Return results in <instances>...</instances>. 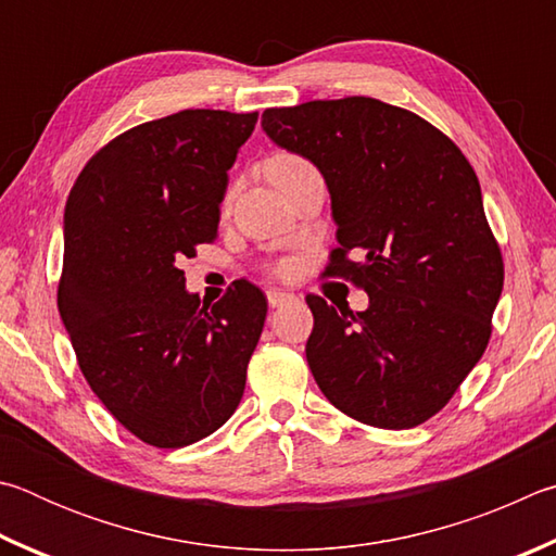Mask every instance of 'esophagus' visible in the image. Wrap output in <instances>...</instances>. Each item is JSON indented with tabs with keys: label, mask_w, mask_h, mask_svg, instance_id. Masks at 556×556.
<instances>
[{
	"label": "esophagus",
	"mask_w": 556,
	"mask_h": 556,
	"mask_svg": "<svg viewBox=\"0 0 556 556\" xmlns=\"http://www.w3.org/2000/svg\"><path fill=\"white\" fill-rule=\"evenodd\" d=\"M268 305L270 307H280V305H286V303H290V300H295V295L293 293H286V290H268Z\"/></svg>",
	"instance_id": "esophagus-1"
}]
</instances>
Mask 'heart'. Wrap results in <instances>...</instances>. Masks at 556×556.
I'll return each instance as SVG.
<instances>
[{"instance_id": "b5f03b06", "label": "heart", "mask_w": 556, "mask_h": 556, "mask_svg": "<svg viewBox=\"0 0 556 556\" xmlns=\"http://www.w3.org/2000/svg\"><path fill=\"white\" fill-rule=\"evenodd\" d=\"M307 165H309V163L303 159V155L283 151V153L270 155L268 163H266V170H268V175H270V180L278 182V180L288 178V175H293V173H298V170L307 168ZM229 200H231V192L227 194V202H229ZM270 270L276 273V276H288V273H290V263H288V261H276V263H273V266H270Z\"/></svg>"}]
</instances>
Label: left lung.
<instances>
[{
    "label": "left lung",
    "instance_id": "left-lung-1",
    "mask_svg": "<svg viewBox=\"0 0 556 556\" xmlns=\"http://www.w3.org/2000/svg\"><path fill=\"white\" fill-rule=\"evenodd\" d=\"M261 124L325 175L339 241L325 273L368 293L364 313L305 298L319 391L381 430L427 422L479 364L503 290L471 163L422 116L374 97L273 106Z\"/></svg>",
    "mask_w": 556,
    "mask_h": 556
}]
</instances>
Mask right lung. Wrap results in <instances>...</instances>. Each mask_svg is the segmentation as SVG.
Instances as JSON below:
<instances>
[{"instance_id":"add662e5","label":"right lung","mask_w":556,"mask_h":556,"mask_svg":"<svg viewBox=\"0 0 556 556\" xmlns=\"http://www.w3.org/2000/svg\"><path fill=\"white\" fill-rule=\"evenodd\" d=\"M256 122L182 110L139 124L102 146L67 194L58 313L92 393L159 450L229 420L266 323L249 280L200 305L178 268L217 239L227 170Z\"/></svg>"}]
</instances>
